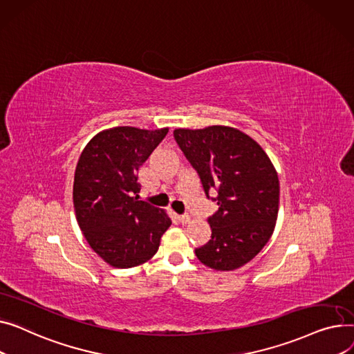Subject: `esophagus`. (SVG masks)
Returning <instances> with one entry per match:
<instances>
[{
  "instance_id": "1",
  "label": "esophagus",
  "mask_w": 354,
  "mask_h": 354,
  "mask_svg": "<svg viewBox=\"0 0 354 354\" xmlns=\"http://www.w3.org/2000/svg\"><path fill=\"white\" fill-rule=\"evenodd\" d=\"M178 221L183 223V224H187L190 221V216L189 214H181V216H178Z\"/></svg>"
}]
</instances>
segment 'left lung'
<instances>
[{
    "label": "left lung",
    "mask_w": 354,
    "mask_h": 354,
    "mask_svg": "<svg viewBox=\"0 0 354 354\" xmlns=\"http://www.w3.org/2000/svg\"><path fill=\"white\" fill-rule=\"evenodd\" d=\"M174 140L197 171L205 197L216 192L212 239L196 248L207 267L228 272L254 259L274 232L280 185L274 165L243 131L212 126L177 129Z\"/></svg>",
    "instance_id": "1"
}]
</instances>
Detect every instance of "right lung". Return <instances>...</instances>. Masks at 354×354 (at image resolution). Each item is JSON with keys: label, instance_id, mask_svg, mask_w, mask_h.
Instances as JSON below:
<instances>
[{"label": "right lung", "instance_id": "obj_1", "mask_svg": "<svg viewBox=\"0 0 354 354\" xmlns=\"http://www.w3.org/2000/svg\"><path fill=\"white\" fill-rule=\"evenodd\" d=\"M169 129L114 127L94 136L75 167L77 223L93 250L113 267L150 260L171 225L164 210L138 200L137 173Z\"/></svg>", "mask_w": 354, "mask_h": 354}]
</instances>
